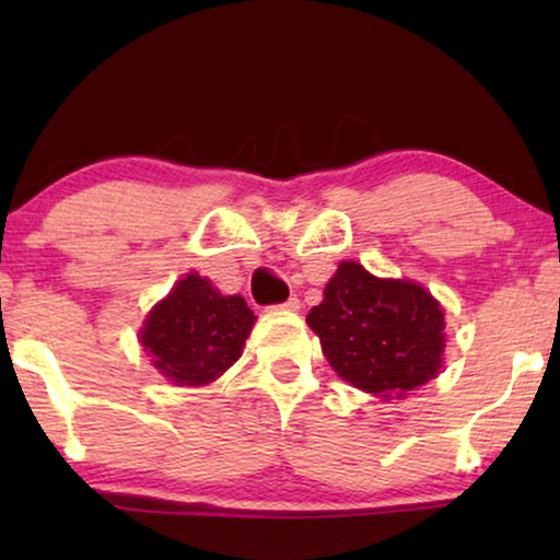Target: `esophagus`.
Returning <instances> with one entry per match:
<instances>
[{
	"mask_svg": "<svg viewBox=\"0 0 560 560\" xmlns=\"http://www.w3.org/2000/svg\"><path fill=\"white\" fill-rule=\"evenodd\" d=\"M278 308L280 311H298V308H301V301H298V298H288V301L280 303Z\"/></svg>",
	"mask_w": 560,
	"mask_h": 560,
	"instance_id": "1",
	"label": "esophagus"
}]
</instances>
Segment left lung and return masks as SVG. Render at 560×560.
<instances>
[{
  "label": "left lung",
  "instance_id": "8db88e82",
  "mask_svg": "<svg viewBox=\"0 0 560 560\" xmlns=\"http://www.w3.org/2000/svg\"><path fill=\"white\" fill-rule=\"evenodd\" d=\"M305 320L341 380L387 400L425 385L443 364L441 303L418 282L374 278L359 262L339 265Z\"/></svg>",
  "mask_w": 560,
  "mask_h": 560
}]
</instances>
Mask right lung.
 <instances>
[{
  "label": "right lung",
  "instance_id": "add662e5",
  "mask_svg": "<svg viewBox=\"0 0 560 560\" xmlns=\"http://www.w3.org/2000/svg\"><path fill=\"white\" fill-rule=\"evenodd\" d=\"M255 318L242 295H221L190 272L148 313L140 343L167 382L201 387L242 357Z\"/></svg>",
  "mask_w": 560,
  "mask_h": 560
}]
</instances>
